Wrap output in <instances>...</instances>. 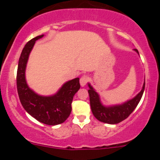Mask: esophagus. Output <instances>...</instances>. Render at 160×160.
I'll use <instances>...</instances> for the list:
<instances>
[{"instance_id":"34e87169","label":"esophagus","mask_w":160,"mask_h":160,"mask_svg":"<svg viewBox=\"0 0 160 160\" xmlns=\"http://www.w3.org/2000/svg\"><path fill=\"white\" fill-rule=\"evenodd\" d=\"M89 81V77L87 75H83L82 76V78H80V85L82 87H85L87 83Z\"/></svg>"}]
</instances>
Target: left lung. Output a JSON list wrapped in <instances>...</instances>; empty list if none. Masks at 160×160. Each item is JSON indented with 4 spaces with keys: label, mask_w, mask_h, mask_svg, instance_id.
Returning <instances> with one entry per match:
<instances>
[{
    "label": "left lung",
    "mask_w": 160,
    "mask_h": 160,
    "mask_svg": "<svg viewBox=\"0 0 160 160\" xmlns=\"http://www.w3.org/2000/svg\"><path fill=\"white\" fill-rule=\"evenodd\" d=\"M135 51L138 53V51L136 49H135ZM88 87L90 88V90H88V93L90 96V107L94 116L100 122L108 124H117L126 119L136 108L143 94L145 82L140 92L135 98H133L132 99L128 100L122 104L110 106V107H106L102 104L99 95L90 86V83H88Z\"/></svg>",
    "instance_id": "obj_1"
}]
</instances>
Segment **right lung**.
<instances>
[{
    "label": "right lung",
    "mask_w": 160,
    "mask_h": 160,
    "mask_svg": "<svg viewBox=\"0 0 160 160\" xmlns=\"http://www.w3.org/2000/svg\"><path fill=\"white\" fill-rule=\"evenodd\" d=\"M40 35L28 42L20 56L17 73V88L20 101L31 116L46 125H58L64 122L72 111L71 103L74 94L80 89L79 78L66 82L53 95L42 96L31 90L25 80V68L29 53Z\"/></svg>",
    "instance_id": "add662e5"
}]
</instances>
